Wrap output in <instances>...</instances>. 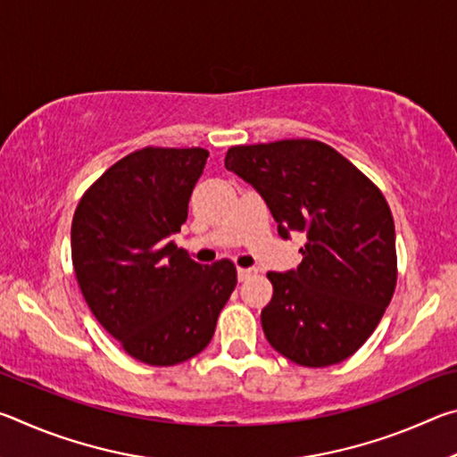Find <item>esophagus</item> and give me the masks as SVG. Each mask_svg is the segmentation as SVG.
Returning a JSON list of instances; mask_svg holds the SVG:
<instances>
[{
    "label": "esophagus",
    "mask_w": 457,
    "mask_h": 457,
    "mask_svg": "<svg viewBox=\"0 0 457 457\" xmlns=\"http://www.w3.org/2000/svg\"><path fill=\"white\" fill-rule=\"evenodd\" d=\"M253 274H256V270H253V268H237V278H239V282L247 280V278H252Z\"/></svg>",
    "instance_id": "34e87169"
}]
</instances>
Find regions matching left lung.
<instances>
[{
    "mask_svg": "<svg viewBox=\"0 0 457 457\" xmlns=\"http://www.w3.org/2000/svg\"><path fill=\"white\" fill-rule=\"evenodd\" d=\"M226 169L264 197L278 234L306 236L296 270L268 272V343L303 367L349 359L373 335L397 284L395 223L381 189L314 138L229 146Z\"/></svg>",
    "mask_w": 457,
    "mask_h": 457,
    "instance_id": "8db88e82",
    "label": "left lung"
}]
</instances>
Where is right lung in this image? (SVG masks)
Returning a JSON list of instances; mask_svg holds the SVG:
<instances>
[{
    "label": "right lung",
    "mask_w": 457,
    "mask_h": 457,
    "mask_svg": "<svg viewBox=\"0 0 457 457\" xmlns=\"http://www.w3.org/2000/svg\"><path fill=\"white\" fill-rule=\"evenodd\" d=\"M210 153L145 146L84 191L72 218V264L92 314L130 357L153 367L210 345L237 284L231 260L197 264L171 242Z\"/></svg>",
    "instance_id": "obj_1"
}]
</instances>
